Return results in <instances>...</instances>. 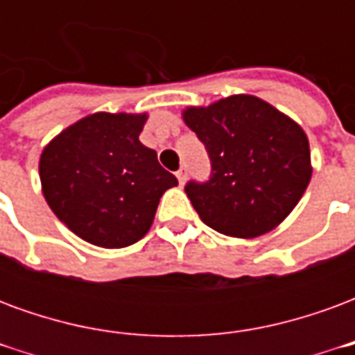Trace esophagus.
I'll list each match as a JSON object with an SVG mask.
<instances>
[{
  "mask_svg": "<svg viewBox=\"0 0 355 355\" xmlns=\"http://www.w3.org/2000/svg\"><path fill=\"white\" fill-rule=\"evenodd\" d=\"M177 178H178V182H180V184H184V180H186V167H180V169L177 171Z\"/></svg>",
  "mask_w": 355,
  "mask_h": 355,
  "instance_id": "obj_1",
  "label": "esophagus"
}]
</instances>
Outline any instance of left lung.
Here are the masks:
<instances>
[{
  "mask_svg": "<svg viewBox=\"0 0 355 355\" xmlns=\"http://www.w3.org/2000/svg\"><path fill=\"white\" fill-rule=\"evenodd\" d=\"M205 144L211 178L186 193L209 228L230 238L268 234L291 215L312 178L304 129L253 94H232L182 110Z\"/></svg>",
  "mask_w": 355,
  "mask_h": 355,
  "instance_id": "8db88e82",
  "label": "left lung"
}]
</instances>
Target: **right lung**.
<instances>
[{
    "label": "right lung",
    "mask_w": 355,
    "mask_h": 355,
    "mask_svg": "<svg viewBox=\"0 0 355 355\" xmlns=\"http://www.w3.org/2000/svg\"><path fill=\"white\" fill-rule=\"evenodd\" d=\"M148 114L94 112L66 127L40 155L42 192L66 228L121 249L142 239L165 190L178 184L139 140Z\"/></svg>",
    "instance_id": "add662e5"
}]
</instances>
